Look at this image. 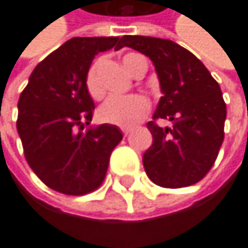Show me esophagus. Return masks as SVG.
I'll use <instances>...</instances> for the list:
<instances>
[{"label": "esophagus", "mask_w": 248, "mask_h": 248, "mask_svg": "<svg viewBox=\"0 0 248 248\" xmlns=\"http://www.w3.org/2000/svg\"><path fill=\"white\" fill-rule=\"evenodd\" d=\"M131 131H132L131 128H123V129H122V132H123V135H125V137H126L128 134H131Z\"/></svg>", "instance_id": "obj_1"}]
</instances>
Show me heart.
<instances>
[{
  "label": "heart",
  "mask_w": 248,
  "mask_h": 248,
  "mask_svg": "<svg viewBox=\"0 0 248 248\" xmlns=\"http://www.w3.org/2000/svg\"><path fill=\"white\" fill-rule=\"evenodd\" d=\"M135 56H137L135 53H131L126 55L125 59H123V63H125L128 71L132 74L135 71V63H134ZM99 63L101 61L93 62L86 74V89L93 99H99L104 95L102 84L98 77ZM149 110H150V102L144 95L135 93L128 96H110L99 107L98 117L104 123H110V125L120 126V128H131L137 125L141 119H144Z\"/></svg>",
  "instance_id": "heart-1"
}]
</instances>
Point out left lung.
Here are the masks:
<instances>
[{
	"mask_svg": "<svg viewBox=\"0 0 248 248\" xmlns=\"http://www.w3.org/2000/svg\"><path fill=\"white\" fill-rule=\"evenodd\" d=\"M123 46L152 59L164 95L147 123L153 144L142 156L146 174L168 189L198 183L214 165L225 138L220 86L201 61L171 40L123 35ZM157 118H168L173 128H160Z\"/></svg>",
	"mask_w": 248,
	"mask_h": 248,
	"instance_id": "obj_1",
	"label": "left lung"
}]
</instances>
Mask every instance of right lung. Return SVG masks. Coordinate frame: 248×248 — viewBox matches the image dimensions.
<instances>
[{"mask_svg": "<svg viewBox=\"0 0 248 248\" xmlns=\"http://www.w3.org/2000/svg\"><path fill=\"white\" fill-rule=\"evenodd\" d=\"M122 49L119 37H74L44 58L17 102V132L28 165L50 189L86 195L107 174L123 135L114 125L89 126L95 104L86 74L99 52Z\"/></svg>", "mask_w": 248, "mask_h": 248, "instance_id": "obj_1", "label": "right lung"}]
</instances>
